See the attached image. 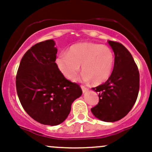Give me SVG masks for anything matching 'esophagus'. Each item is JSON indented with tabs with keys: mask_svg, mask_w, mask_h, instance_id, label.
Masks as SVG:
<instances>
[{
	"mask_svg": "<svg viewBox=\"0 0 152 152\" xmlns=\"http://www.w3.org/2000/svg\"><path fill=\"white\" fill-rule=\"evenodd\" d=\"M81 88H82L83 92H86V91H87L88 90V88H86V86H81Z\"/></svg>",
	"mask_w": 152,
	"mask_h": 152,
	"instance_id": "esophagus-1",
	"label": "esophagus"
}]
</instances>
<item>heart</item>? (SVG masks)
Wrapping results in <instances>:
<instances>
[{
    "mask_svg": "<svg viewBox=\"0 0 152 152\" xmlns=\"http://www.w3.org/2000/svg\"><path fill=\"white\" fill-rule=\"evenodd\" d=\"M58 66L67 79L75 80L82 68L83 79L94 84L102 83L112 72L114 54L108 47L84 42L72 45L68 53H62L56 60Z\"/></svg>",
    "mask_w": 152,
    "mask_h": 152,
    "instance_id": "1",
    "label": "heart"
}]
</instances>
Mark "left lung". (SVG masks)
<instances>
[{
    "label": "left lung",
    "mask_w": 152,
    "mask_h": 152,
    "mask_svg": "<svg viewBox=\"0 0 152 152\" xmlns=\"http://www.w3.org/2000/svg\"><path fill=\"white\" fill-rule=\"evenodd\" d=\"M108 43L115 55L113 69L104 83L92 88L99 93V102L91 110L102 121L113 122L127 115L133 107L138 95L140 75L132 55L122 44Z\"/></svg>",
    "instance_id": "1"
}]
</instances>
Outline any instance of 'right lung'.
Wrapping results in <instances>:
<instances>
[{
    "mask_svg": "<svg viewBox=\"0 0 152 152\" xmlns=\"http://www.w3.org/2000/svg\"><path fill=\"white\" fill-rule=\"evenodd\" d=\"M57 51L53 39L36 44L22 58L16 76L23 109L37 122L50 126L63 122L72 103L82 94L80 86L59 70Z\"/></svg>",
    "mask_w": 152,
    "mask_h": 152,
    "instance_id": "add662e5",
    "label": "right lung"
}]
</instances>
